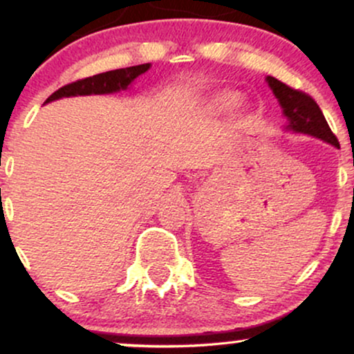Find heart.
Listing matches in <instances>:
<instances>
[{"mask_svg": "<svg viewBox=\"0 0 354 354\" xmlns=\"http://www.w3.org/2000/svg\"><path fill=\"white\" fill-rule=\"evenodd\" d=\"M241 103V95L231 88H223L214 91L208 100V109L211 113H228Z\"/></svg>", "mask_w": 354, "mask_h": 354, "instance_id": "b5f03b06", "label": "heart"}]
</instances>
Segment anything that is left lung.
I'll return each instance as SVG.
<instances>
[{"instance_id": "left-lung-1", "label": "left lung", "mask_w": 354, "mask_h": 354, "mask_svg": "<svg viewBox=\"0 0 354 354\" xmlns=\"http://www.w3.org/2000/svg\"><path fill=\"white\" fill-rule=\"evenodd\" d=\"M266 81L268 86L273 89L274 96L278 98L279 104H281L283 115L288 120L286 129L319 138V140L339 148L338 138L333 135L331 128L328 126V121L324 120L323 111H321L316 101L310 95L288 86V84L281 83V81L273 78V76H268Z\"/></svg>"}]
</instances>
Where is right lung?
<instances>
[{"label":"right lung","mask_w":354,"mask_h":354,"mask_svg":"<svg viewBox=\"0 0 354 354\" xmlns=\"http://www.w3.org/2000/svg\"><path fill=\"white\" fill-rule=\"evenodd\" d=\"M149 70V63L138 64V66L121 68V70H113L100 75L89 76V78L78 80L75 83L66 84L55 91L44 103L59 100L70 98V96H88V95H109V93H118L121 89H126L129 84L135 81L138 76L143 75Z\"/></svg>","instance_id":"add662e5"}]
</instances>
